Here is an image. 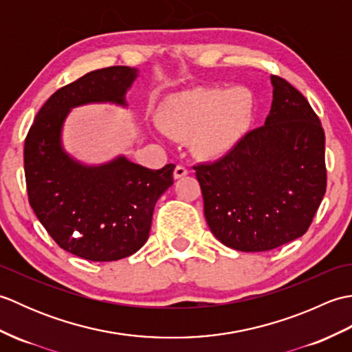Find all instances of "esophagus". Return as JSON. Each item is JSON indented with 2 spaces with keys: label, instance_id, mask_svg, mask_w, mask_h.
<instances>
[{
  "label": "esophagus",
  "instance_id": "34e87169",
  "mask_svg": "<svg viewBox=\"0 0 352 352\" xmlns=\"http://www.w3.org/2000/svg\"><path fill=\"white\" fill-rule=\"evenodd\" d=\"M189 170L186 166H183V164H177L175 169H174V178H182L184 175H188Z\"/></svg>",
  "mask_w": 352,
  "mask_h": 352
}]
</instances>
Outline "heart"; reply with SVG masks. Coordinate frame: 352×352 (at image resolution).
<instances>
[{
	"label": "heart",
	"mask_w": 352,
	"mask_h": 352,
	"mask_svg": "<svg viewBox=\"0 0 352 352\" xmlns=\"http://www.w3.org/2000/svg\"><path fill=\"white\" fill-rule=\"evenodd\" d=\"M252 107V95L243 87L197 89L172 98L163 110L160 124L177 139L192 138L199 154L216 157L234 145Z\"/></svg>",
	"instance_id": "obj_1"
}]
</instances>
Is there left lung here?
I'll list each match as a JSON object with an SVG mask.
<instances>
[{
    "label": "left lung",
    "mask_w": 352,
    "mask_h": 352,
    "mask_svg": "<svg viewBox=\"0 0 352 352\" xmlns=\"http://www.w3.org/2000/svg\"><path fill=\"white\" fill-rule=\"evenodd\" d=\"M271 81L265 125L246 133L222 159L193 166L212 233L243 252L271 251L301 237L327 190L322 124L289 81Z\"/></svg>",
    "instance_id": "1"
}]
</instances>
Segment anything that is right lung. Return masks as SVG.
Returning <instances> with one entry per match:
<instances>
[{"label": "right lung", "mask_w": 352, "mask_h": 352, "mask_svg": "<svg viewBox=\"0 0 352 352\" xmlns=\"http://www.w3.org/2000/svg\"><path fill=\"white\" fill-rule=\"evenodd\" d=\"M129 66L87 72L52 94L37 111L24 144L28 203L62 250L91 261L131 256L148 241L157 199L174 183V163L153 170L125 157L96 168L74 162L60 145L71 107L125 104L136 78Z\"/></svg>", "instance_id": "add662e5"}]
</instances>
